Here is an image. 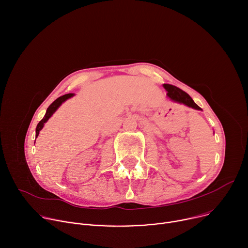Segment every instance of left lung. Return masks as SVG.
I'll return each mask as SVG.
<instances>
[{"mask_svg":"<svg viewBox=\"0 0 248 248\" xmlns=\"http://www.w3.org/2000/svg\"><path fill=\"white\" fill-rule=\"evenodd\" d=\"M163 88L166 89V91L168 92V96L172 102L186 105V106L192 108L194 109H197V110H202V108L193 102V100L189 96V94L186 93V92H184L183 90H180L177 87L169 85V84H163Z\"/></svg>","mask_w":248,"mask_h":248,"instance_id":"1","label":"left lung"}]
</instances>
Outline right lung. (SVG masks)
<instances>
[{
  "label": "right lung",
  "instance_id": "obj_1",
  "mask_svg": "<svg viewBox=\"0 0 248 248\" xmlns=\"http://www.w3.org/2000/svg\"><path fill=\"white\" fill-rule=\"evenodd\" d=\"M74 95V93H67V94H63V95H62V96H60V97H58L57 100L53 103V104H51V106H49L47 108H46V114H45V117L43 118V120L38 124V125H37V128H36V138L39 136V133H40V130L44 127V124L47 122V120L52 117V115L54 114V112L59 108V107L63 103V102H65L68 100V98H70V97H72Z\"/></svg>",
  "mask_w": 248,
  "mask_h": 248
}]
</instances>
